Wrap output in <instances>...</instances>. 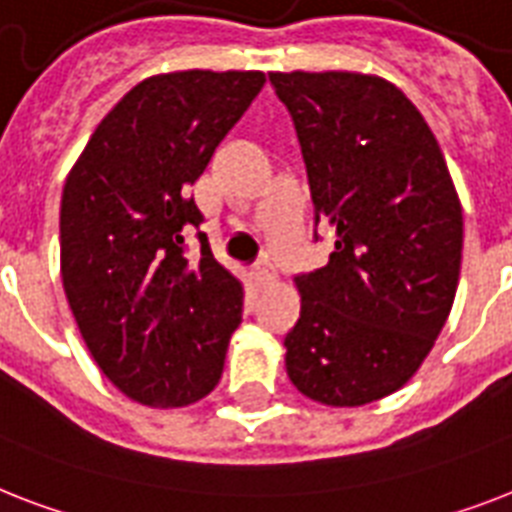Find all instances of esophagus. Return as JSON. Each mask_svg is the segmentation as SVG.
Segmentation results:
<instances>
[{
	"instance_id": "obj_1",
	"label": "esophagus",
	"mask_w": 512,
	"mask_h": 512,
	"mask_svg": "<svg viewBox=\"0 0 512 512\" xmlns=\"http://www.w3.org/2000/svg\"><path fill=\"white\" fill-rule=\"evenodd\" d=\"M273 281H276V270H273V265L270 263H260L255 268V284L257 286H270L273 284Z\"/></svg>"
}]
</instances>
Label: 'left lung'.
<instances>
[{
	"instance_id": "left-lung-1",
	"label": "left lung",
	"mask_w": 512,
	"mask_h": 512,
	"mask_svg": "<svg viewBox=\"0 0 512 512\" xmlns=\"http://www.w3.org/2000/svg\"><path fill=\"white\" fill-rule=\"evenodd\" d=\"M294 120L328 263L297 276L286 373L331 407L381 400L410 381L452 310L463 210L418 107L378 76L270 73ZM318 242V231H315Z\"/></svg>"
}]
</instances>
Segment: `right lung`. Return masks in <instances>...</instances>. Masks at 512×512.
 Segmentation results:
<instances>
[{"label": "right lung", "instance_id": "add662e5", "mask_svg": "<svg viewBox=\"0 0 512 512\" xmlns=\"http://www.w3.org/2000/svg\"><path fill=\"white\" fill-rule=\"evenodd\" d=\"M260 70H181L136 83L91 134L60 207L62 286L112 384L149 407L213 392L242 323V284L213 257L189 194L263 89ZM198 228L197 261L183 236Z\"/></svg>", "mask_w": 512, "mask_h": 512}]
</instances>
